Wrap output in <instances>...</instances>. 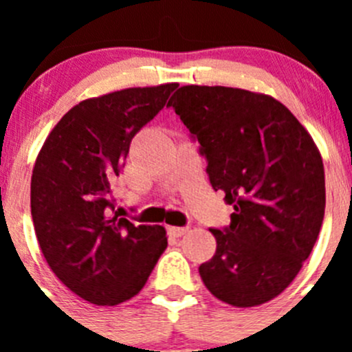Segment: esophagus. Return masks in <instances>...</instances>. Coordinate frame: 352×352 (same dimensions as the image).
I'll return each mask as SVG.
<instances>
[{
  "label": "esophagus",
  "mask_w": 352,
  "mask_h": 352,
  "mask_svg": "<svg viewBox=\"0 0 352 352\" xmlns=\"http://www.w3.org/2000/svg\"><path fill=\"white\" fill-rule=\"evenodd\" d=\"M189 232L187 226H168V235L173 236V239H179V236H184Z\"/></svg>",
  "instance_id": "obj_1"
}]
</instances>
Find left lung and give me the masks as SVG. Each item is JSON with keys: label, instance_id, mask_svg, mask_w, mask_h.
I'll use <instances>...</instances> for the list:
<instances>
[{"label": "left lung", "instance_id": "obj_1", "mask_svg": "<svg viewBox=\"0 0 352 352\" xmlns=\"http://www.w3.org/2000/svg\"><path fill=\"white\" fill-rule=\"evenodd\" d=\"M208 160L212 189L232 204L228 228L204 286L236 308L274 300L293 283L320 233L325 211L322 155L310 133L274 97L230 87H180L168 100Z\"/></svg>", "mask_w": 352, "mask_h": 352}]
</instances>
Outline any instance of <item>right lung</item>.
<instances>
[{
	"label": "right lung",
	"mask_w": 352,
	"mask_h": 352,
	"mask_svg": "<svg viewBox=\"0 0 352 352\" xmlns=\"http://www.w3.org/2000/svg\"><path fill=\"white\" fill-rule=\"evenodd\" d=\"M179 87L124 88L67 110L35 160L30 208L38 245L59 281L88 303L113 307L136 296L166 248L163 226H134L113 209L134 134Z\"/></svg>",
	"instance_id": "obj_1"
}]
</instances>
